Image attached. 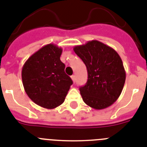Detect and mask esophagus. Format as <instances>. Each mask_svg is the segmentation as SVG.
I'll return each instance as SVG.
<instances>
[{
	"instance_id": "34e87169",
	"label": "esophagus",
	"mask_w": 147,
	"mask_h": 147,
	"mask_svg": "<svg viewBox=\"0 0 147 147\" xmlns=\"http://www.w3.org/2000/svg\"><path fill=\"white\" fill-rule=\"evenodd\" d=\"M71 79H72L73 82H74L75 80H76V76H75L74 75H72V76H71Z\"/></svg>"
}]
</instances>
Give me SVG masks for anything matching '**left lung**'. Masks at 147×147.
<instances>
[{
  "mask_svg": "<svg viewBox=\"0 0 147 147\" xmlns=\"http://www.w3.org/2000/svg\"><path fill=\"white\" fill-rule=\"evenodd\" d=\"M74 51L88 72L86 84L80 88L83 101L95 110L111 106L122 93L125 82V71L118 53L98 40L76 46Z\"/></svg>",
  "mask_w": 147,
  "mask_h": 147,
  "instance_id": "left-lung-1",
  "label": "left lung"
}]
</instances>
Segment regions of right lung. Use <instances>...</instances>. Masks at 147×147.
Returning a JSON list of instances; mask_svg holds the SVG:
<instances>
[{"instance_id":"add662e5","label":"right lung","mask_w":147,"mask_h":147,"mask_svg":"<svg viewBox=\"0 0 147 147\" xmlns=\"http://www.w3.org/2000/svg\"><path fill=\"white\" fill-rule=\"evenodd\" d=\"M62 49L49 43L29 57L22 70L23 86L28 96L39 106L54 109L65 101L73 84L60 60Z\"/></svg>"}]
</instances>
